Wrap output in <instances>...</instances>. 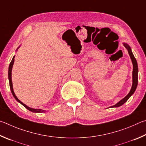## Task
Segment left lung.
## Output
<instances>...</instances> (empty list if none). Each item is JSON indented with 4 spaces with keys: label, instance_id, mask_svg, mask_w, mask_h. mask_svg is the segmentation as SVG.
<instances>
[{
    "label": "left lung",
    "instance_id": "obj_1",
    "mask_svg": "<svg viewBox=\"0 0 146 146\" xmlns=\"http://www.w3.org/2000/svg\"><path fill=\"white\" fill-rule=\"evenodd\" d=\"M123 45L125 47V48L127 50V52L129 53V55L130 56V58H131V61H132V64H133V72H132V79H133V83H132V86L131 90H130L129 94L127 95L124 98L122 99H121V101H119L117 104H115L113 106H110L111 108H117V107H119L122 106V104H124L128 100L129 98L131 97L133 94H134V92L136 90L137 87V85H138V65H137V62L136 59H135V56L133 54L132 51H131V48L129 47V45L128 44H127L126 43H123Z\"/></svg>",
    "mask_w": 146,
    "mask_h": 146
}]
</instances>
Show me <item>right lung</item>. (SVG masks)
<instances>
[{"label": "right lung", "instance_id": "add662e5", "mask_svg": "<svg viewBox=\"0 0 146 146\" xmlns=\"http://www.w3.org/2000/svg\"><path fill=\"white\" fill-rule=\"evenodd\" d=\"M20 46H19V47L17 48V50L19 49V47ZM15 56H13V58L12 60L11 61V63L9 64V69H8V79H9V86H10V90H11V93L13 94V96L15 98V99H16V100L20 103L21 104H22L23 106H24L25 108H27L28 110H29L32 112H34V113H43V112H45V110H43L42 109H35V108H30V107L27 106V105H25V104H24L22 103V101H20L19 99L17 98V97L15 95V94L13 91V83H12V79H11V72H12V68H13V64H14V61H15Z\"/></svg>", "mask_w": 146, "mask_h": 146}]
</instances>
